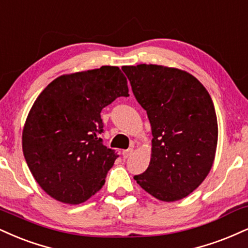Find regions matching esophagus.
Returning a JSON list of instances; mask_svg holds the SVG:
<instances>
[{"label":"esophagus","instance_id":"1","mask_svg":"<svg viewBox=\"0 0 248 248\" xmlns=\"http://www.w3.org/2000/svg\"><path fill=\"white\" fill-rule=\"evenodd\" d=\"M133 154V148H129V149H126V150L122 151V157L124 158H128L132 156Z\"/></svg>","mask_w":248,"mask_h":248}]
</instances>
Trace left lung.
Here are the masks:
<instances>
[{
  "instance_id": "8db88e82",
  "label": "left lung",
  "mask_w": 248,
  "mask_h": 248,
  "mask_svg": "<svg viewBox=\"0 0 248 248\" xmlns=\"http://www.w3.org/2000/svg\"><path fill=\"white\" fill-rule=\"evenodd\" d=\"M153 134L149 168L136 183L154 198L173 202L195 190L210 172L218 126L210 94L185 70L157 64L124 65Z\"/></svg>"
}]
</instances>
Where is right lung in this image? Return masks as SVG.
I'll return each mask as SVG.
<instances>
[{
    "mask_svg": "<svg viewBox=\"0 0 248 248\" xmlns=\"http://www.w3.org/2000/svg\"><path fill=\"white\" fill-rule=\"evenodd\" d=\"M128 95L126 76L112 65L60 76L38 95L22 144L30 171L49 196L78 204L103 187L118 155L100 139V112Z\"/></svg>",
    "mask_w": 248,
    "mask_h": 248,
    "instance_id": "right-lung-1",
    "label": "right lung"
}]
</instances>
